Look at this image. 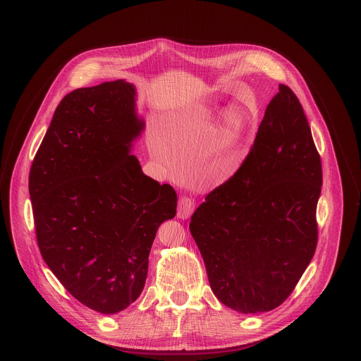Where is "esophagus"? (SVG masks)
<instances>
[{
  "label": "esophagus",
  "instance_id": "1",
  "mask_svg": "<svg viewBox=\"0 0 361 361\" xmlns=\"http://www.w3.org/2000/svg\"><path fill=\"white\" fill-rule=\"evenodd\" d=\"M195 200H192L190 197H181L178 200V207H177V216L180 219H187L190 218V215L193 214L195 211Z\"/></svg>",
  "mask_w": 361,
  "mask_h": 361
}]
</instances>
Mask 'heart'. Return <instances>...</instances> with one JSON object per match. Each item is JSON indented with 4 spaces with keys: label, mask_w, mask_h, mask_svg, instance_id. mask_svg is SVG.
Returning <instances> with one entry per match:
<instances>
[{
    "label": "heart",
    "mask_w": 361,
    "mask_h": 361,
    "mask_svg": "<svg viewBox=\"0 0 361 361\" xmlns=\"http://www.w3.org/2000/svg\"><path fill=\"white\" fill-rule=\"evenodd\" d=\"M255 117L238 104L226 105L218 117L209 145L200 155V169L204 180L212 184L228 181L243 164L247 152ZM193 116L181 112L168 121L164 136L154 133L149 140L152 154L162 162H173L174 155H184V146L190 139Z\"/></svg>",
    "instance_id": "obj_1"
}]
</instances>
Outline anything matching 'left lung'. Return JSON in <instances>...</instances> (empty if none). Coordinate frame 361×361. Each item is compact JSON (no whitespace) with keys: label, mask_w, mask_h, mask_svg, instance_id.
<instances>
[{"label":"left lung","mask_w":361,"mask_h":361,"mask_svg":"<svg viewBox=\"0 0 361 361\" xmlns=\"http://www.w3.org/2000/svg\"><path fill=\"white\" fill-rule=\"evenodd\" d=\"M320 190L322 164L305 111L279 85L250 154L192 216L190 233L222 305L263 313L288 298L316 250Z\"/></svg>","instance_id":"obj_1"}]
</instances>
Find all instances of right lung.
I'll use <instances>...</instances> for the list:
<instances>
[{"mask_svg":"<svg viewBox=\"0 0 361 361\" xmlns=\"http://www.w3.org/2000/svg\"><path fill=\"white\" fill-rule=\"evenodd\" d=\"M143 128L131 83L75 89L30 166L41 255L74 298L104 314L139 298L159 225L177 214L174 188L145 176L130 154Z\"/></svg>","mask_w":361,"mask_h":361,"instance_id":"right-lung-1","label":"right lung"}]
</instances>
